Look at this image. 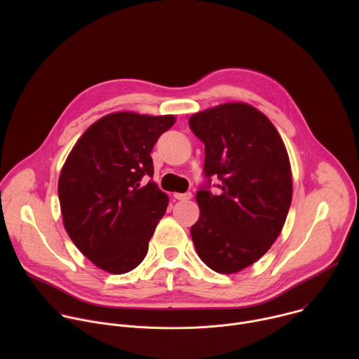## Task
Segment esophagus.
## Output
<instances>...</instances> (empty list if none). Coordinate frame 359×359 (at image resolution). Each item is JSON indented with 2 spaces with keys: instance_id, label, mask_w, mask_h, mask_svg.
I'll return each mask as SVG.
<instances>
[{
  "instance_id": "34e87169",
  "label": "esophagus",
  "mask_w": 359,
  "mask_h": 359,
  "mask_svg": "<svg viewBox=\"0 0 359 359\" xmlns=\"http://www.w3.org/2000/svg\"><path fill=\"white\" fill-rule=\"evenodd\" d=\"M173 196H175V198H177V200H190V198H191V193H190V191H186V193H175Z\"/></svg>"
}]
</instances>
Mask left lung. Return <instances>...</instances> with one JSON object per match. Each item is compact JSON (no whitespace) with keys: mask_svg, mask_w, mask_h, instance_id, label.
Masks as SVG:
<instances>
[{"mask_svg":"<svg viewBox=\"0 0 359 359\" xmlns=\"http://www.w3.org/2000/svg\"><path fill=\"white\" fill-rule=\"evenodd\" d=\"M189 126L206 151L191 240L208 267L237 273L263 257L283 230L292 197L288 153L269 118L247 104L194 114ZM212 177L219 179L217 195Z\"/></svg>","mask_w":359,"mask_h":359,"instance_id":"left-lung-1","label":"left lung"}]
</instances>
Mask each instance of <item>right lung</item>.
<instances>
[{
  "label": "right lung",
  "instance_id": "obj_1",
  "mask_svg": "<svg viewBox=\"0 0 359 359\" xmlns=\"http://www.w3.org/2000/svg\"><path fill=\"white\" fill-rule=\"evenodd\" d=\"M175 116L107 115L79 137L61 170L64 226L81 252L112 274L136 269L169 197L153 177L150 151Z\"/></svg>",
  "mask_w": 359,
  "mask_h": 359
}]
</instances>
